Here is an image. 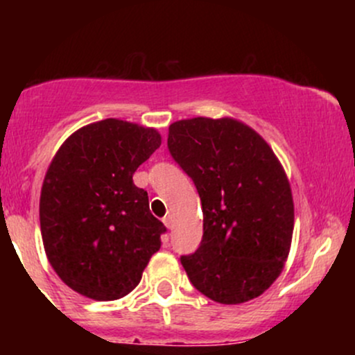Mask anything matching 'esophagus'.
<instances>
[{
	"label": "esophagus",
	"mask_w": 355,
	"mask_h": 355,
	"mask_svg": "<svg viewBox=\"0 0 355 355\" xmlns=\"http://www.w3.org/2000/svg\"><path fill=\"white\" fill-rule=\"evenodd\" d=\"M164 223H165V227H166V229H172V217H170V215H168V217H165L164 218Z\"/></svg>",
	"instance_id": "esophagus-1"
}]
</instances>
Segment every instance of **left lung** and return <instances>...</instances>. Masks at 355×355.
I'll use <instances>...</instances> for the list:
<instances>
[{"mask_svg":"<svg viewBox=\"0 0 355 355\" xmlns=\"http://www.w3.org/2000/svg\"><path fill=\"white\" fill-rule=\"evenodd\" d=\"M168 150L202 202V243L180 259L190 282L218 304L262 295L284 270L294 232L291 183L274 150L230 116L175 121Z\"/></svg>","mask_w":355,"mask_h":355,"instance_id":"1","label":"left lung"}]
</instances>
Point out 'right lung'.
<instances>
[{
  "mask_svg": "<svg viewBox=\"0 0 355 355\" xmlns=\"http://www.w3.org/2000/svg\"><path fill=\"white\" fill-rule=\"evenodd\" d=\"M162 145L155 128L116 118L71 133L53 157L40 197L48 262L68 287L93 300L133 291L166 230L133 173Z\"/></svg>",
  "mask_w": 355,
  "mask_h": 355,
  "instance_id": "obj_1",
  "label": "right lung"
}]
</instances>
